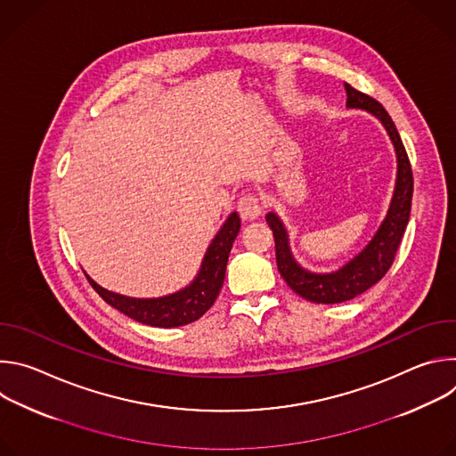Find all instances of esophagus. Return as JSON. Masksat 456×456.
<instances>
[{"label":"esophagus","instance_id":"34e87169","mask_svg":"<svg viewBox=\"0 0 456 456\" xmlns=\"http://www.w3.org/2000/svg\"><path fill=\"white\" fill-rule=\"evenodd\" d=\"M262 211H264L262 202H259V199L252 192L243 194V197L238 202V213L243 220H248V222L256 220L259 215H262Z\"/></svg>","mask_w":456,"mask_h":456}]
</instances>
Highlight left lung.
Wrapping results in <instances>:
<instances>
[{
	"mask_svg": "<svg viewBox=\"0 0 456 456\" xmlns=\"http://www.w3.org/2000/svg\"><path fill=\"white\" fill-rule=\"evenodd\" d=\"M346 90V108L348 110H364L373 115L386 129V134L394 144L397 157V176L392 200H389L386 216L382 218L379 229L371 240L352 257L345 265L332 273H312L297 264V259L290 248V238L281 218L271 211L265 220L274 234L276 243V264L281 278L287 285L299 294L301 297L312 303L334 305L354 299L371 289L394 264L395 252L399 248L401 238L406 231L410 211H411V194H413V175L411 166L403 146L397 127L387 115V111L375 99L366 94L357 92L345 83Z\"/></svg>",
	"mask_w": 456,
	"mask_h": 456,
	"instance_id": "left-lung-1",
	"label": "left lung"
}]
</instances>
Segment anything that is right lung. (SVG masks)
<instances>
[{
	"label": "right lung",
	"instance_id": "add662e5",
	"mask_svg": "<svg viewBox=\"0 0 456 456\" xmlns=\"http://www.w3.org/2000/svg\"><path fill=\"white\" fill-rule=\"evenodd\" d=\"M240 225L241 222L238 213H231L211 240L197 276L187 287L173 294L160 297H129L101 287L88 274L86 278L108 305L127 317L157 329L183 327V324L202 317L216 301L224 285L229 252L240 232Z\"/></svg>",
	"mask_w": 456,
	"mask_h": 456
}]
</instances>
